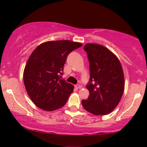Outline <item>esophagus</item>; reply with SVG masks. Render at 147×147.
<instances>
[{
    "mask_svg": "<svg viewBox=\"0 0 147 147\" xmlns=\"http://www.w3.org/2000/svg\"><path fill=\"white\" fill-rule=\"evenodd\" d=\"M75 87H76V88L79 89V88H82V86L79 85V84H77V85H75Z\"/></svg>",
    "mask_w": 147,
    "mask_h": 147,
    "instance_id": "1",
    "label": "esophagus"
}]
</instances>
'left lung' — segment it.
<instances>
[{
  "instance_id": "left-lung-1",
  "label": "left lung",
  "mask_w": 147,
  "mask_h": 147,
  "mask_svg": "<svg viewBox=\"0 0 147 147\" xmlns=\"http://www.w3.org/2000/svg\"><path fill=\"white\" fill-rule=\"evenodd\" d=\"M84 50L90 64V80L86 85L90 94L87 99H82V106L95 115L110 113L124 92L122 65L115 55L102 45L87 43Z\"/></svg>"
}]
</instances>
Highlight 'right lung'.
Returning <instances> with one entry per match:
<instances>
[{
    "label": "right lung",
    "instance_id": "1",
    "mask_svg": "<svg viewBox=\"0 0 147 147\" xmlns=\"http://www.w3.org/2000/svg\"><path fill=\"white\" fill-rule=\"evenodd\" d=\"M82 45L68 40L38 45L28 59L23 73L27 92L36 106L52 111L65 104L73 85L61 78L68 55Z\"/></svg>",
    "mask_w": 147,
    "mask_h": 147
}]
</instances>
